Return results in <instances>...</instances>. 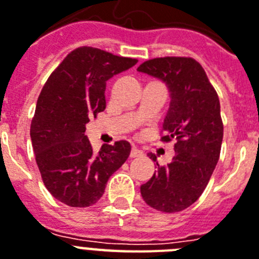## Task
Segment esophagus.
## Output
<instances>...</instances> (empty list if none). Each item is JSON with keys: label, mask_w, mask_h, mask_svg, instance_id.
<instances>
[{"label": "esophagus", "mask_w": 259, "mask_h": 259, "mask_svg": "<svg viewBox=\"0 0 259 259\" xmlns=\"http://www.w3.org/2000/svg\"><path fill=\"white\" fill-rule=\"evenodd\" d=\"M143 152L140 151L139 148H136V147H132L131 149V157H139V156H142Z\"/></svg>", "instance_id": "34e87169"}]
</instances>
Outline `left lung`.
Returning <instances> with one entry per match:
<instances>
[{
    "instance_id": "obj_1",
    "label": "left lung",
    "mask_w": 259,
    "mask_h": 259,
    "mask_svg": "<svg viewBox=\"0 0 259 259\" xmlns=\"http://www.w3.org/2000/svg\"><path fill=\"white\" fill-rule=\"evenodd\" d=\"M138 71L168 86L170 103L161 140H176L172 161L164 166L156 163L157 170L140 187V193L151 208L176 213L197 201L220 159L224 124L219 95L193 58H155L142 63ZM148 156L157 161L153 153Z\"/></svg>"
}]
</instances>
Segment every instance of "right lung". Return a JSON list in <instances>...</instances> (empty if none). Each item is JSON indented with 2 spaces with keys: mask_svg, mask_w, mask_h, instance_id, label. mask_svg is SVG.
<instances>
[{
  "mask_svg": "<svg viewBox=\"0 0 259 259\" xmlns=\"http://www.w3.org/2000/svg\"><path fill=\"white\" fill-rule=\"evenodd\" d=\"M138 63L83 46L51 72L40 91L30 138L45 187L58 201L74 208L98 202L111 175L131 152L125 140L94 153L84 135L91 117L106 108V82Z\"/></svg>",
  "mask_w": 259,
  "mask_h": 259,
  "instance_id": "right-lung-1",
  "label": "right lung"
}]
</instances>
